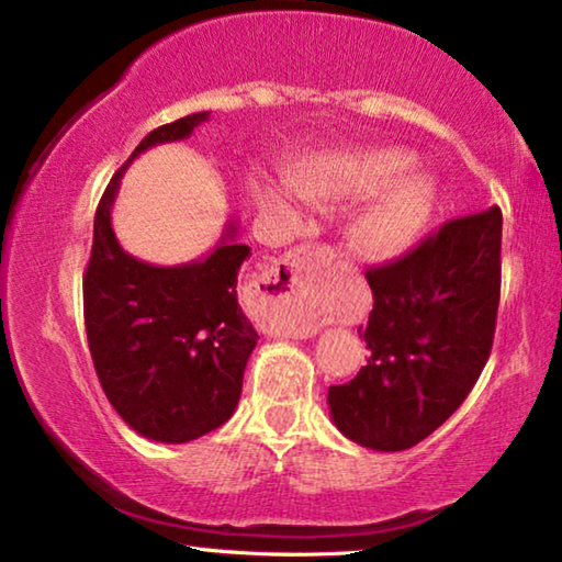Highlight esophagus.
<instances>
[{
  "label": "esophagus",
  "mask_w": 562,
  "mask_h": 562,
  "mask_svg": "<svg viewBox=\"0 0 562 562\" xmlns=\"http://www.w3.org/2000/svg\"><path fill=\"white\" fill-rule=\"evenodd\" d=\"M319 255L297 247L274 260L260 282L255 297L260 304V325L278 337H310L322 325V307L317 302Z\"/></svg>",
  "instance_id": "34e87169"
}]
</instances>
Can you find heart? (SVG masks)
Wrapping results in <instances>:
<instances>
[{
    "label": "heart",
    "mask_w": 562,
    "mask_h": 562,
    "mask_svg": "<svg viewBox=\"0 0 562 562\" xmlns=\"http://www.w3.org/2000/svg\"><path fill=\"white\" fill-rule=\"evenodd\" d=\"M412 156L398 148H331L297 176V188L312 203L359 201L375 195L355 223L351 240L372 260H392L406 252L429 225L436 190L422 173L404 176ZM258 211L280 225L300 221L294 190L278 180L255 186Z\"/></svg>",
    "instance_id": "obj_1"
}]
</instances>
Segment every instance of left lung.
<instances>
[{"instance_id": "obj_1", "label": "left lung", "mask_w": 562, "mask_h": 562, "mask_svg": "<svg viewBox=\"0 0 562 562\" xmlns=\"http://www.w3.org/2000/svg\"><path fill=\"white\" fill-rule=\"evenodd\" d=\"M501 227V207L456 217L402 260L367 272V367L327 394L347 439L374 451L412 449L463 404L496 331Z\"/></svg>"}]
</instances>
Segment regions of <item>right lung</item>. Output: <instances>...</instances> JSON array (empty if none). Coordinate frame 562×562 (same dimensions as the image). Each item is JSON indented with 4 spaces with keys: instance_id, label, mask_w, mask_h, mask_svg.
<instances>
[{
    "instance_id": "obj_1",
    "label": "right lung",
    "mask_w": 562,
    "mask_h": 562,
    "mask_svg": "<svg viewBox=\"0 0 562 562\" xmlns=\"http://www.w3.org/2000/svg\"><path fill=\"white\" fill-rule=\"evenodd\" d=\"M211 111L166 123L140 140L103 193L93 217L83 278V319L93 367L111 406L133 431L160 443H186L233 416L258 331L237 302V272L250 258L237 223L201 260L150 265L128 255L111 227V207L126 168L144 150L183 140Z\"/></svg>"
}]
</instances>
